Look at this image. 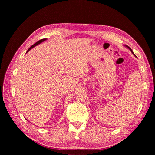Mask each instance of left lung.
<instances>
[{"mask_svg": "<svg viewBox=\"0 0 155 155\" xmlns=\"http://www.w3.org/2000/svg\"><path fill=\"white\" fill-rule=\"evenodd\" d=\"M124 46H125L126 47H127V48H128V49H129V50H130V51H131V52H132V53H133V54H134V55H135V54H134V53H133V51H132V50H131V48H130V47H129V46H127V45H124ZM135 57H136V56H135Z\"/></svg>", "mask_w": 155, "mask_h": 155, "instance_id": "1", "label": "left lung"}]
</instances>
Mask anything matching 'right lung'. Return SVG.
Masks as SVG:
<instances>
[{"label": "right lung", "mask_w": 155, "mask_h": 155, "mask_svg": "<svg viewBox=\"0 0 155 155\" xmlns=\"http://www.w3.org/2000/svg\"><path fill=\"white\" fill-rule=\"evenodd\" d=\"M45 40H46V39H42V40H39L38 41H37V42H36V43H35V44H33V45H32V46H31L30 47V48L28 49V51H27V52H28V51H30V50H31V48H33V47H35V46H37V45H38V44H41V42H43V41H45Z\"/></svg>", "instance_id": "add662e5"}]
</instances>
